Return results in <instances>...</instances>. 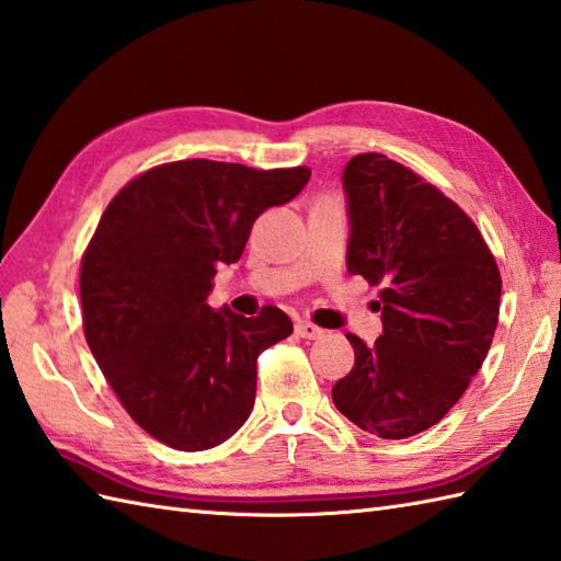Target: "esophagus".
Listing matches in <instances>:
<instances>
[{"label":"esophagus","mask_w":561,"mask_h":561,"mask_svg":"<svg viewBox=\"0 0 561 561\" xmlns=\"http://www.w3.org/2000/svg\"><path fill=\"white\" fill-rule=\"evenodd\" d=\"M296 335L304 340H318V337H323V330L313 323H308V320H299V323H296Z\"/></svg>","instance_id":"1"}]
</instances>
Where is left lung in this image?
I'll use <instances>...</instances> for the list:
<instances>
[{
  "label": "left lung",
  "instance_id": "left-lung-1",
  "mask_svg": "<svg viewBox=\"0 0 561 561\" xmlns=\"http://www.w3.org/2000/svg\"><path fill=\"white\" fill-rule=\"evenodd\" d=\"M347 270L368 287L383 335H347L354 368L332 388L335 408L368 434L410 438L438 424L480 371L499 323L502 274L456 202L386 153L344 169Z\"/></svg>",
  "mask_w": 561,
  "mask_h": 561
}]
</instances>
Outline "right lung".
Returning a JSON list of instances; mask_svg holds the SVG:
<instances>
[{
    "label": "right lung",
    "instance_id": "obj_1",
    "mask_svg": "<svg viewBox=\"0 0 561 561\" xmlns=\"http://www.w3.org/2000/svg\"><path fill=\"white\" fill-rule=\"evenodd\" d=\"M308 178L306 165L185 159L139 173L105 207L81 255L83 335L125 412L161 444L214 448L253 410L257 356L291 320L277 306L214 313L207 299L253 221Z\"/></svg>",
    "mask_w": 561,
    "mask_h": 561
}]
</instances>
